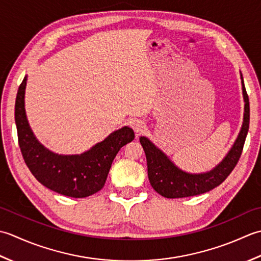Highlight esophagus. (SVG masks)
Returning <instances> with one entry per match:
<instances>
[{"instance_id":"esophagus-1","label":"esophagus","mask_w":261,"mask_h":261,"mask_svg":"<svg viewBox=\"0 0 261 261\" xmlns=\"http://www.w3.org/2000/svg\"><path fill=\"white\" fill-rule=\"evenodd\" d=\"M130 126L133 127V129H134L136 133H141L145 129V123L143 120L140 119H134L133 121H130Z\"/></svg>"}]
</instances>
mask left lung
Here are the masks:
<instances>
[{
    "label": "left lung",
    "mask_w": 261,
    "mask_h": 261,
    "mask_svg": "<svg viewBox=\"0 0 261 261\" xmlns=\"http://www.w3.org/2000/svg\"><path fill=\"white\" fill-rule=\"evenodd\" d=\"M240 76L244 101L241 129L234 144L232 145L225 158L210 171L201 173L186 172L175 166L167 154L154 145L147 137H140V142L146 155L148 180L153 189L163 197L182 198L207 193L224 181L237 166L241 156L244 142H246L250 121L249 98L246 87H244L242 74H240Z\"/></svg>",
    "instance_id": "8db88e82"
}]
</instances>
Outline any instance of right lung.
Masks as SVG:
<instances>
[{"instance_id":"obj_1","label":"right lung","mask_w":261,"mask_h":261,"mask_svg":"<svg viewBox=\"0 0 261 261\" xmlns=\"http://www.w3.org/2000/svg\"><path fill=\"white\" fill-rule=\"evenodd\" d=\"M27 76L15 99L14 118L23 160L34 177L48 189L74 198L91 196L103 187L115 156L134 140L130 127L115 130L102 142L81 154L64 155L46 148L31 130L24 109Z\"/></svg>"}]
</instances>
